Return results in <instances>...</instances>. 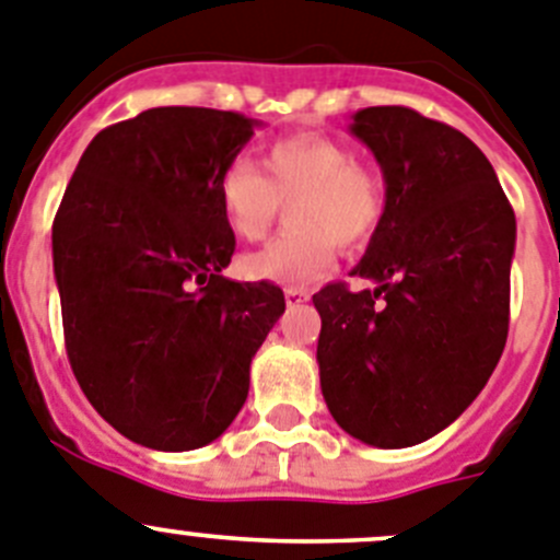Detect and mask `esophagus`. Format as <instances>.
Listing matches in <instances>:
<instances>
[{
    "mask_svg": "<svg viewBox=\"0 0 560 560\" xmlns=\"http://www.w3.org/2000/svg\"><path fill=\"white\" fill-rule=\"evenodd\" d=\"M284 298H287V304H290V306H301V304H306V301H310V292L298 290V287H287Z\"/></svg>",
    "mask_w": 560,
    "mask_h": 560,
    "instance_id": "obj_1",
    "label": "esophagus"
}]
</instances>
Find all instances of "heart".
I'll return each mask as SVG.
<instances>
[{
    "label": "heart",
    "instance_id": "b5f03b06",
    "mask_svg": "<svg viewBox=\"0 0 560 560\" xmlns=\"http://www.w3.org/2000/svg\"><path fill=\"white\" fill-rule=\"evenodd\" d=\"M290 226L243 259V273L281 287L315 284L334 268L337 243L364 248L384 212L375 176L353 151L326 135H292L270 143L262 171L234 160L218 179V203L240 240H262L289 203Z\"/></svg>",
    "mask_w": 560,
    "mask_h": 560
}]
</instances>
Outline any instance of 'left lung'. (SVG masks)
Listing matches in <instances>:
<instances>
[{
    "label": "left lung",
    "instance_id": "1",
    "mask_svg": "<svg viewBox=\"0 0 560 560\" xmlns=\"http://www.w3.org/2000/svg\"><path fill=\"white\" fill-rule=\"evenodd\" d=\"M351 132L375 154L386 203L351 276L312 295L320 389L342 431L411 447L483 389L509 337L516 218L483 151L409 107H364Z\"/></svg>",
    "mask_w": 560,
    "mask_h": 560
}]
</instances>
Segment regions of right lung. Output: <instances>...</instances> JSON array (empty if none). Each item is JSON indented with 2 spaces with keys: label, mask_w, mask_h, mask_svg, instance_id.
I'll use <instances>...</instances> for the list:
<instances>
[{
  "label": "right lung",
  "mask_w": 560,
  "mask_h": 560,
  "mask_svg": "<svg viewBox=\"0 0 560 560\" xmlns=\"http://www.w3.org/2000/svg\"><path fill=\"white\" fill-rule=\"evenodd\" d=\"M256 121L154 107L102 129L51 226L62 331L93 409L151 451L215 442L248 398L250 359L284 312L268 281H229L218 179Z\"/></svg>",
  "instance_id": "obj_1"
}]
</instances>
